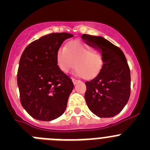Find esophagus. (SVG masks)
I'll return each instance as SVG.
<instances>
[{"label": "esophagus", "mask_w": 150, "mask_h": 150, "mask_svg": "<svg viewBox=\"0 0 150 150\" xmlns=\"http://www.w3.org/2000/svg\"><path fill=\"white\" fill-rule=\"evenodd\" d=\"M72 81H73V83H74V85H76V83H79V80H78V79H74V78L72 79Z\"/></svg>", "instance_id": "1"}]
</instances>
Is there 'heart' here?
<instances>
[{
	"mask_svg": "<svg viewBox=\"0 0 150 150\" xmlns=\"http://www.w3.org/2000/svg\"><path fill=\"white\" fill-rule=\"evenodd\" d=\"M56 61L62 72L68 73L75 65L76 74L85 79L95 77L103 65L101 55L79 40L71 41L64 47L59 48L56 53Z\"/></svg>",
	"mask_w": 150,
	"mask_h": 150,
	"instance_id": "b5f03b06",
	"label": "heart"
}]
</instances>
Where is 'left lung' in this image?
I'll return each instance as SVG.
<instances>
[{
    "mask_svg": "<svg viewBox=\"0 0 150 150\" xmlns=\"http://www.w3.org/2000/svg\"><path fill=\"white\" fill-rule=\"evenodd\" d=\"M91 46L101 52L103 65L98 74L86 82L85 99L90 110L98 117L120 113L131 93L130 69L123 52L100 36L83 34Z\"/></svg>",
    "mask_w": 150,
    "mask_h": 150,
    "instance_id": "8db88e82",
    "label": "left lung"
}]
</instances>
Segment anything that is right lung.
<instances>
[{"label":"right lung","mask_w":150,"mask_h":150,"mask_svg":"<svg viewBox=\"0 0 150 150\" xmlns=\"http://www.w3.org/2000/svg\"><path fill=\"white\" fill-rule=\"evenodd\" d=\"M68 33H52L25 49L18 64L17 83L20 101L33 118L51 121L63 114L74 88L71 79L58 66L57 51Z\"/></svg>","instance_id":"1"}]
</instances>
